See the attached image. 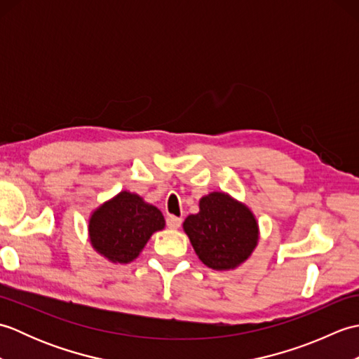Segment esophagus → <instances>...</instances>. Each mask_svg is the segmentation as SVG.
I'll return each mask as SVG.
<instances>
[{
	"mask_svg": "<svg viewBox=\"0 0 359 359\" xmlns=\"http://www.w3.org/2000/svg\"><path fill=\"white\" fill-rule=\"evenodd\" d=\"M166 225L172 228V230H177V228L182 225V219L177 216H168L166 217Z\"/></svg>",
	"mask_w": 359,
	"mask_h": 359,
	"instance_id": "1",
	"label": "esophagus"
}]
</instances>
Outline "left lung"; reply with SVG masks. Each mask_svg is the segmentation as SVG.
Returning a JSON list of instances; mask_svg holds the SVG:
<instances>
[{"label": "left lung", "instance_id": "1", "mask_svg": "<svg viewBox=\"0 0 359 359\" xmlns=\"http://www.w3.org/2000/svg\"><path fill=\"white\" fill-rule=\"evenodd\" d=\"M199 208L185 219L184 230L201 261L212 270H231L245 262L259 239L253 212L219 191L202 197Z\"/></svg>", "mask_w": 359, "mask_h": 359}]
</instances>
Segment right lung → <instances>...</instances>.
Segmentation results:
<instances>
[{
  "mask_svg": "<svg viewBox=\"0 0 359 359\" xmlns=\"http://www.w3.org/2000/svg\"><path fill=\"white\" fill-rule=\"evenodd\" d=\"M165 226L163 215L140 196L121 191L97 208L89 219L93 247L111 262L128 264Z\"/></svg>",
  "mask_w": 359,
  "mask_h": 359,
  "instance_id": "obj_1",
  "label": "right lung"
}]
</instances>
